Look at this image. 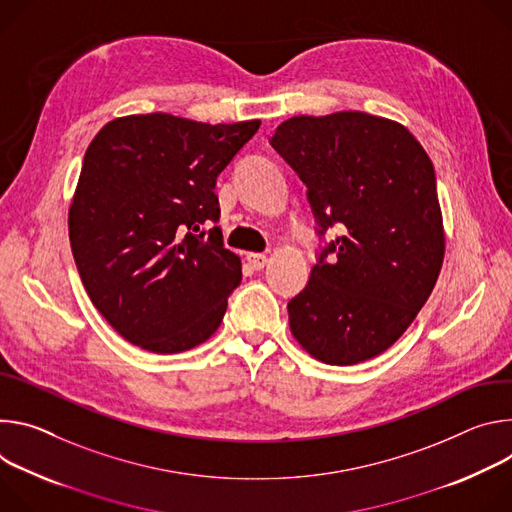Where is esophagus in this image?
I'll return each instance as SVG.
<instances>
[{"mask_svg": "<svg viewBox=\"0 0 512 512\" xmlns=\"http://www.w3.org/2000/svg\"><path fill=\"white\" fill-rule=\"evenodd\" d=\"M246 260L250 262V266H252L254 270H262V268L266 266V262H268L266 254H256V252H250V254L246 256Z\"/></svg>", "mask_w": 512, "mask_h": 512, "instance_id": "obj_1", "label": "esophagus"}]
</instances>
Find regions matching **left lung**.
Listing matches in <instances>:
<instances>
[{
  "label": "left lung",
  "instance_id": "1",
  "mask_svg": "<svg viewBox=\"0 0 512 512\" xmlns=\"http://www.w3.org/2000/svg\"><path fill=\"white\" fill-rule=\"evenodd\" d=\"M307 187L323 242L289 309L297 342L352 366L388 350L429 299L443 262L433 164L401 124L362 111L297 116L270 138Z\"/></svg>",
  "mask_w": 512,
  "mask_h": 512
}]
</instances>
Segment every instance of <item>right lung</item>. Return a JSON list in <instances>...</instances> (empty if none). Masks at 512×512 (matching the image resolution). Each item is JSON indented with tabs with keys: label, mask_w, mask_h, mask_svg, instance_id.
Returning a JSON list of instances; mask_svg holds the SVG:
<instances>
[{
	"label": "right lung",
	"mask_w": 512,
	"mask_h": 512,
	"mask_svg": "<svg viewBox=\"0 0 512 512\" xmlns=\"http://www.w3.org/2000/svg\"><path fill=\"white\" fill-rule=\"evenodd\" d=\"M260 122L168 116L109 122L89 144L69 209L83 287L130 344L177 354L209 339L242 280L223 248L215 183Z\"/></svg>",
	"instance_id": "add662e5"
}]
</instances>
